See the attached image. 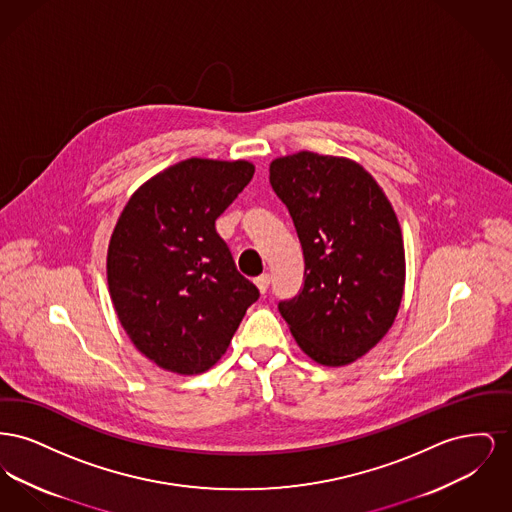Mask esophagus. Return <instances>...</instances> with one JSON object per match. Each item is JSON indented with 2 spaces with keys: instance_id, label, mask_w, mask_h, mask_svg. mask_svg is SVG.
Masks as SVG:
<instances>
[{
  "instance_id": "esophagus-1",
  "label": "esophagus",
  "mask_w": 512,
  "mask_h": 512,
  "mask_svg": "<svg viewBox=\"0 0 512 512\" xmlns=\"http://www.w3.org/2000/svg\"><path fill=\"white\" fill-rule=\"evenodd\" d=\"M268 284H270V276L268 274H261L259 278H255V286L261 293H267Z\"/></svg>"
}]
</instances>
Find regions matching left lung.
<instances>
[{"label": "left lung", "instance_id": "1", "mask_svg": "<svg viewBox=\"0 0 512 512\" xmlns=\"http://www.w3.org/2000/svg\"><path fill=\"white\" fill-rule=\"evenodd\" d=\"M305 257L297 297L278 305L301 351L345 366L390 332L405 290V247L390 199L357 161L299 151L270 163Z\"/></svg>", "mask_w": 512, "mask_h": 512}]
</instances>
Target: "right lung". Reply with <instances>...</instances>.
<instances>
[{
	"label": "right lung",
	"instance_id": "obj_1",
	"mask_svg": "<svg viewBox=\"0 0 512 512\" xmlns=\"http://www.w3.org/2000/svg\"><path fill=\"white\" fill-rule=\"evenodd\" d=\"M253 163L192 157L144 182L107 249V284L126 336L149 361L192 376L226 353L259 290L236 270L215 220Z\"/></svg>",
	"mask_w": 512,
	"mask_h": 512
}]
</instances>
